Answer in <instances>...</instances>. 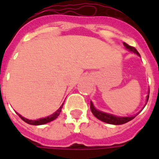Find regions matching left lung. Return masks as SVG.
Masks as SVG:
<instances>
[{
    "mask_svg": "<svg viewBox=\"0 0 159 159\" xmlns=\"http://www.w3.org/2000/svg\"><path fill=\"white\" fill-rule=\"evenodd\" d=\"M123 44H124V46H125V48L127 49H129V51L134 52V53H136L137 55L140 56V53L138 52V51L134 47L128 45L125 42H123ZM149 93H150V90H149ZM148 99H149V94L147 97V102L148 101ZM90 109H91V111H92V113L93 114L94 117H97L98 119H100V121L105 122V123H109V124L120 125V124H123V123H128V122H129V121H131V120L134 119L135 117V116H133V117H117V116H114L112 114H109L107 113V112H103L101 111H98L95 107H93L92 101L90 102Z\"/></svg>",
    "mask_w": 159,
    "mask_h": 159,
    "instance_id": "left-lung-1",
    "label": "left lung"
}]
</instances>
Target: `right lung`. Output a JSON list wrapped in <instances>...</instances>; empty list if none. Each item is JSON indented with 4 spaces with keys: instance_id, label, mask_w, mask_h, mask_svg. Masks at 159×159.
Returning a JSON list of instances; mask_svg holds the SVG:
<instances>
[{
    "instance_id": "obj_1",
    "label": "right lung",
    "mask_w": 159,
    "mask_h": 159,
    "mask_svg": "<svg viewBox=\"0 0 159 159\" xmlns=\"http://www.w3.org/2000/svg\"><path fill=\"white\" fill-rule=\"evenodd\" d=\"M63 105H64V104H63ZM63 105L59 107L58 110L56 111L54 113L52 114V115H50L48 117H44V118H40V119L37 120H29L27 119V118H25V117H22V116L19 115V114H18V115H19V117H20V118H21L23 121H25V123H29V124H31V125H42V124H45V123H49V122H51L52 120L56 119L57 117H59V113H60V111H61V109H62Z\"/></svg>"
}]
</instances>
